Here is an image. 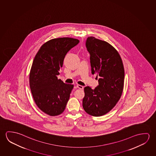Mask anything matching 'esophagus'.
<instances>
[{
	"label": "esophagus",
	"mask_w": 156,
	"mask_h": 156,
	"mask_svg": "<svg viewBox=\"0 0 156 156\" xmlns=\"http://www.w3.org/2000/svg\"><path fill=\"white\" fill-rule=\"evenodd\" d=\"M77 88H78V89H80V90H83V88H84V87L82 86V85H77V86H76Z\"/></svg>",
	"instance_id": "obj_1"
}]
</instances>
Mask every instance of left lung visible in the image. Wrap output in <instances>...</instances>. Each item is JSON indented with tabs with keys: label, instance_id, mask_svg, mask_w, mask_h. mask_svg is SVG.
<instances>
[{
	"label": "left lung",
	"instance_id": "obj_1",
	"mask_svg": "<svg viewBox=\"0 0 156 156\" xmlns=\"http://www.w3.org/2000/svg\"><path fill=\"white\" fill-rule=\"evenodd\" d=\"M86 46L90 54L92 74L99 77L94 88H84L83 107L90 115L100 117L109 112L120 99L124 83V69L122 58L113 46L89 37Z\"/></svg>",
	"mask_w": 156,
	"mask_h": 156
}]
</instances>
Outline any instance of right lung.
<instances>
[{
	"label": "right lung",
	"instance_id": "add662e5",
	"mask_svg": "<svg viewBox=\"0 0 156 156\" xmlns=\"http://www.w3.org/2000/svg\"><path fill=\"white\" fill-rule=\"evenodd\" d=\"M77 39H52L44 44L34 58L29 82L34 101L41 111L56 116L65 110L73 85L58 79L66 55L79 43Z\"/></svg>",
	"mask_w": 156,
	"mask_h": 156
}]
</instances>
